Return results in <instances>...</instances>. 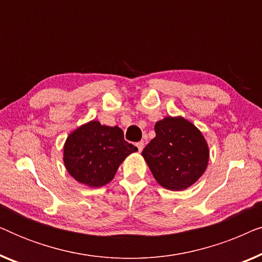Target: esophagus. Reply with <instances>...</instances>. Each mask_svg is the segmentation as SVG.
Here are the masks:
<instances>
[{
    "instance_id": "esophagus-1",
    "label": "esophagus",
    "mask_w": 262,
    "mask_h": 262,
    "mask_svg": "<svg viewBox=\"0 0 262 262\" xmlns=\"http://www.w3.org/2000/svg\"><path fill=\"white\" fill-rule=\"evenodd\" d=\"M136 145H137V148H138V151H139V152H141V151H142V150H143V148H144V142H143V141H141V142H138V143H137V144H136Z\"/></svg>"
}]
</instances>
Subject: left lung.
<instances>
[{"mask_svg": "<svg viewBox=\"0 0 262 262\" xmlns=\"http://www.w3.org/2000/svg\"><path fill=\"white\" fill-rule=\"evenodd\" d=\"M156 137L142 151L160 186L169 191L191 187L205 173L210 150L205 137L184 117H164L155 124Z\"/></svg>", "mask_w": 262, "mask_h": 262, "instance_id": "left-lung-1", "label": "left lung"}]
</instances>
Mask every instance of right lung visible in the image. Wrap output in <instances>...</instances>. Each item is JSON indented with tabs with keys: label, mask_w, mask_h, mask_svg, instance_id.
<instances>
[{
	"label": "right lung",
	"mask_w": 262,
	"mask_h": 262,
	"mask_svg": "<svg viewBox=\"0 0 262 262\" xmlns=\"http://www.w3.org/2000/svg\"><path fill=\"white\" fill-rule=\"evenodd\" d=\"M137 150L125 141L120 127L91 120L67 137L63 162L68 173L77 182L99 188L112 181L124 160Z\"/></svg>",
	"instance_id": "1"
}]
</instances>
